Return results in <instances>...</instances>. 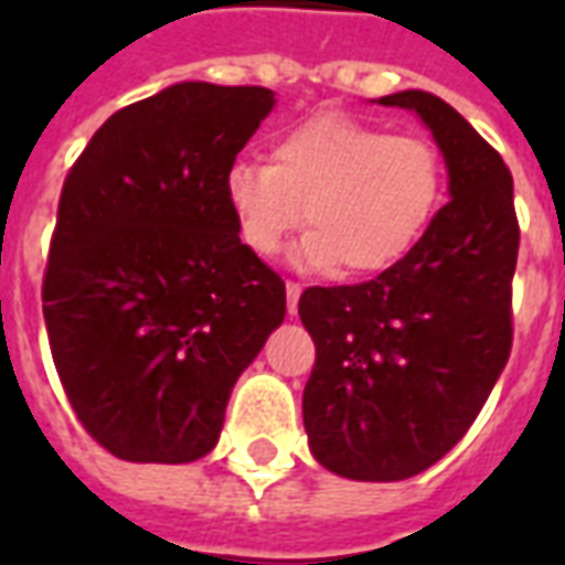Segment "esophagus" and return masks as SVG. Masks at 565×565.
<instances>
[{
	"instance_id": "1",
	"label": "esophagus",
	"mask_w": 565,
	"mask_h": 565,
	"mask_svg": "<svg viewBox=\"0 0 565 565\" xmlns=\"http://www.w3.org/2000/svg\"><path fill=\"white\" fill-rule=\"evenodd\" d=\"M299 294H302V284L287 281V311H290V315L299 311Z\"/></svg>"
}]
</instances>
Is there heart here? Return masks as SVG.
Returning <instances> with one entry per match:
<instances>
[{"label": "heart", "instance_id": "obj_1", "mask_svg": "<svg viewBox=\"0 0 565 565\" xmlns=\"http://www.w3.org/2000/svg\"><path fill=\"white\" fill-rule=\"evenodd\" d=\"M445 181L441 150L429 139L318 115L275 139L271 166L235 160L223 174V202L257 257H275L308 223L311 233L294 250L299 269L369 275L391 269L424 238Z\"/></svg>", "mask_w": 565, "mask_h": 565}]
</instances>
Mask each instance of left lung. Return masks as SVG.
Masks as SVG:
<instances>
[{"label": "left lung", "instance_id": "8db88e82", "mask_svg": "<svg viewBox=\"0 0 565 565\" xmlns=\"http://www.w3.org/2000/svg\"><path fill=\"white\" fill-rule=\"evenodd\" d=\"M415 111L448 169V205L379 278L308 287L299 318L318 360L302 393L315 460L354 481H403L472 426L511 354L518 217L509 166L424 90L381 96Z\"/></svg>", "mask_w": 565, "mask_h": 565}]
</instances>
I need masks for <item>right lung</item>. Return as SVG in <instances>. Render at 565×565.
I'll list each match as a JSON object with an SVG mask.
<instances>
[{"instance_id": "right-lung-1", "label": "right lung", "mask_w": 565, "mask_h": 565, "mask_svg": "<svg viewBox=\"0 0 565 565\" xmlns=\"http://www.w3.org/2000/svg\"><path fill=\"white\" fill-rule=\"evenodd\" d=\"M271 108L266 87L181 81L108 117L63 184L44 323L75 415L120 460L205 457L287 315L223 202Z\"/></svg>"}]
</instances>
